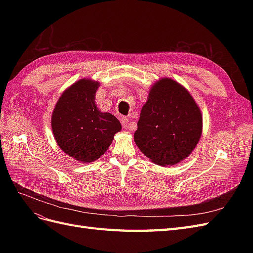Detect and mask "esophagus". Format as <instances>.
<instances>
[{
  "label": "esophagus",
  "mask_w": 253,
  "mask_h": 253,
  "mask_svg": "<svg viewBox=\"0 0 253 253\" xmlns=\"http://www.w3.org/2000/svg\"><path fill=\"white\" fill-rule=\"evenodd\" d=\"M121 124H122V126H124L126 129H129V131H133V129H134L132 125L129 124V120L126 117H122L121 118Z\"/></svg>",
  "instance_id": "esophagus-1"
}]
</instances>
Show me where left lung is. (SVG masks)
I'll list each match as a JSON object with an SVG mask.
<instances>
[{"mask_svg":"<svg viewBox=\"0 0 253 253\" xmlns=\"http://www.w3.org/2000/svg\"><path fill=\"white\" fill-rule=\"evenodd\" d=\"M137 126L134 140L143 154L158 166H173L195 149L203 116L181 84L162 78L151 87Z\"/></svg>","mask_w":253,"mask_h":253,"instance_id":"1","label":"left lung"}]
</instances>
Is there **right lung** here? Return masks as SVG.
I'll use <instances>...</instances> for the list:
<instances>
[{"label":"right lung","instance_id":"obj_1","mask_svg":"<svg viewBox=\"0 0 253 253\" xmlns=\"http://www.w3.org/2000/svg\"><path fill=\"white\" fill-rule=\"evenodd\" d=\"M99 82L81 79L61 95L51 115L53 137L65 154L77 162L91 163L109 149L121 129L119 120L97 109Z\"/></svg>","mask_w":253,"mask_h":253}]
</instances>
